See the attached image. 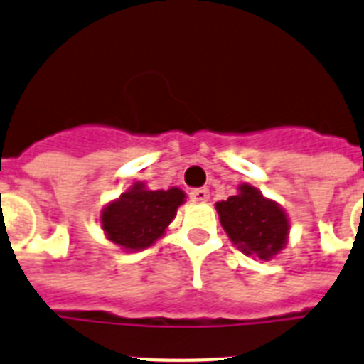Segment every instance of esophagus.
I'll list each match as a JSON object with an SVG mask.
<instances>
[{
	"label": "esophagus",
	"instance_id": "1",
	"mask_svg": "<svg viewBox=\"0 0 364 364\" xmlns=\"http://www.w3.org/2000/svg\"><path fill=\"white\" fill-rule=\"evenodd\" d=\"M189 199L193 200V203H206V200L210 199V191L206 188L191 189V193H189Z\"/></svg>",
	"mask_w": 364,
	"mask_h": 364
}]
</instances>
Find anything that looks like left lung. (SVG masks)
I'll list each match as a JSON object with an SVG mask.
<instances>
[{"mask_svg":"<svg viewBox=\"0 0 364 364\" xmlns=\"http://www.w3.org/2000/svg\"><path fill=\"white\" fill-rule=\"evenodd\" d=\"M238 189V195L215 204L219 221L242 253L269 260L287 245V214L253 186L242 184Z\"/></svg>","mask_w":364,"mask_h":364,"instance_id":"1","label":"left lung"}]
</instances>
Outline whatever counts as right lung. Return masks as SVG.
<instances>
[{
	"label": "right lung",
	"instance_id": "1",
	"mask_svg": "<svg viewBox=\"0 0 364 364\" xmlns=\"http://www.w3.org/2000/svg\"><path fill=\"white\" fill-rule=\"evenodd\" d=\"M182 189H146L135 182L132 189L102 210L100 223L107 238L130 251L150 247L160 238L184 203Z\"/></svg>",
	"mask_w": 364,
	"mask_h": 364
}]
</instances>
